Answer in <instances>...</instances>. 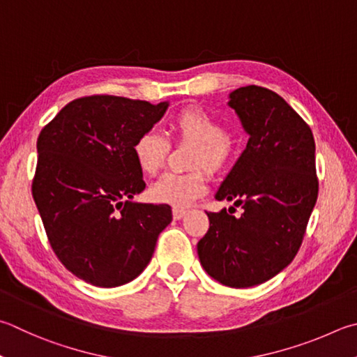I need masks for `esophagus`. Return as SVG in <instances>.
<instances>
[{"instance_id": "esophagus-1", "label": "esophagus", "mask_w": 357, "mask_h": 357, "mask_svg": "<svg viewBox=\"0 0 357 357\" xmlns=\"http://www.w3.org/2000/svg\"><path fill=\"white\" fill-rule=\"evenodd\" d=\"M185 215V209H179V207H174L173 209V218L174 220H181Z\"/></svg>"}]
</instances>
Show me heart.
<instances>
[{"instance_id": "heart-1", "label": "heart", "mask_w": 357, "mask_h": 357, "mask_svg": "<svg viewBox=\"0 0 357 357\" xmlns=\"http://www.w3.org/2000/svg\"><path fill=\"white\" fill-rule=\"evenodd\" d=\"M170 131L176 142L195 145L190 167H203L211 174H223L234 160V145L222 121L198 106H187L172 116ZM134 159L148 176L165 167L170 154V142L158 131L140 134L132 146ZM206 174L203 170L190 173H168L151 187L150 195L158 203L185 207L206 192Z\"/></svg>"}]
</instances>
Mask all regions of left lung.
I'll use <instances>...</instances> for the list:
<instances>
[{"label": "left lung", "instance_id": "8db88e82", "mask_svg": "<svg viewBox=\"0 0 357 357\" xmlns=\"http://www.w3.org/2000/svg\"><path fill=\"white\" fill-rule=\"evenodd\" d=\"M228 105L250 139L215 198L234 201L243 212H206L209 229L198 242V256L213 280L242 289L271 280L294 261L319 197V178L312 131L280 95L246 86L229 95Z\"/></svg>", "mask_w": 357, "mask_h": 357}]
</instances>
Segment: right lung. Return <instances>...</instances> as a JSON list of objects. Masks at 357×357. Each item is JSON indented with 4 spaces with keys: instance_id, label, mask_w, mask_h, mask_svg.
<instances>
[{
    "instance_id": "1",
    "label": "right lung",
    "mask_w": 357,
    "mask_h": 357,
    "mask_svg": "<svg viewBox=\"0 0 357 357\" xmlns=\"http://www.w3.org/2000/svg\"><path fill=\"white\" fill-rule=\"evenodd\" d=\"M167 107L82 96L38 134L32 198L57 259L92 286L116 287L137 278L172 222L168 204L131 201L145 189L134 142Z\"/></svg>"
}]
</instances>
